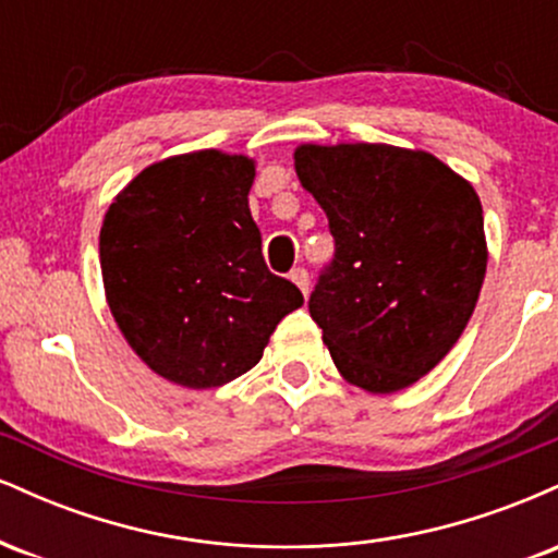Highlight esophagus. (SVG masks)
Listing matches in <instances>:
<instances>
[{
  "label": "esophagus",
  "instance_id": "34e87169",
  "mask_svg": "<svg viewBox=\"0 0 558 558\" xmlns=\"http://www.w3.org/2000/svg\"><path fill=\"white\" fill-rule=\"evenodd\" d=\"M291 280L299 286V291L304 293V296H306V293H310V272H306L304 267H293Z\"/></svg>",
  "mask_w": 558,
  "mask_h": 558
}]
</instances>
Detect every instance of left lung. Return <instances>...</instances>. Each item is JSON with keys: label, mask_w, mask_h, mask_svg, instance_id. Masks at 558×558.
<instances>
[{"label": "left lung", "mask_w": 558, "mask_h": 558, "mask_svg": "<svg viewBox=\"0 0 558 558\" xmlns=\"http://www.w3.org/2000/svg\"><path fill=\"white\" fill-rule=\"evenodd\" d=\"M293 159L336 239L310 315L338 373L369 393L412 386L475 312L488 265L475 189L388 144H301Z\"/></svg>", "instance_id": "obj_1"}]
</instances>
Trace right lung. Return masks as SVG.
Segmentation results:
<instances>
[{"label":"right lung","instance_id":"right-lung-1","mask_svg":"<svg viewBox=\"0 0 558 558\" xmlns=\"http://www.w3.org/2000/svg\"><path fill=\"white\" fill-rule=\"evenodd\" d=\"M254 162L168 157L114 196L99 233L110 312L131 349L183 388H217L262 360L304 296L267 270L248 213Z\"/></svg>","mask_w":558,"mask_h":558}]
</instances>
